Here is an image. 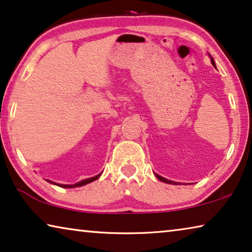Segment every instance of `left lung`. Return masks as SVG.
<instances>
[{
	"label": "left lung",
	"mask_w": 252,
	"mask_h": 252,
	"mask_svg": "<svg viewBox=\"0 0 252 252\" xmlns=\"http://www.w3.org/2000/svg\"><path fill=\"white\" fill-rule=\"evenodd\" d=\"M210 59H212V64L215 66V62H214V60H213V58L212 56H210ZM156 175V178L159 180V181H162V182H165V183H168V185H180V183H178V182H174V181H170V180H167V179H165V178H163V176H160V175H158V174H155Z\"/></svg>",
	"instance_id": "obj_1"
}]
</instances>
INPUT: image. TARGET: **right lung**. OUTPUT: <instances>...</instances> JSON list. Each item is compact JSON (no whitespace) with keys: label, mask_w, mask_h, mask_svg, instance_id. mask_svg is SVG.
I'll use <instances>...</instances> for the list:
<instances>
[{"label":"right lung","mask_w":252,"mask_h":252,"mask_svg":"<svg viewBox=\"0 0 252 252\" xmlns=\"http://www.w3.org/2000/svg\"><path fill=\"white\" fill-rule=\"evenodd\" d=\"M100 174H102V173H99L98 175L94 176V178H89V179L82 180V181H80V182L76 183V185H59V183H54V182L50 181V180H47V181H48V182H51V183H53V185H55V186H59V187H61V188H77V187H82V186H86V185H88V183H90V182L95 181V180H97V179L99 178Z\"/></svg>","instance_id":"obj_1"}]
</instances>
